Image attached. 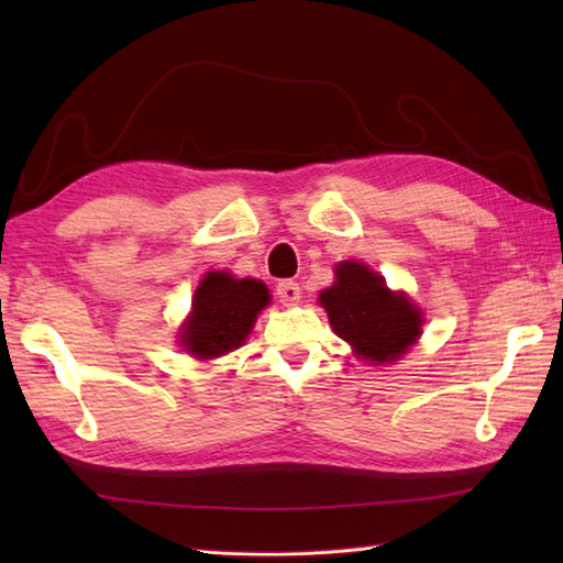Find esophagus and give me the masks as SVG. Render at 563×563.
Listing matches in <instances>:
<instances>
[{
	"mask_svg": "<svg viewBox=\"0 0 563 563\" xmlns=\"http://www.w3.org/2000/svg\"><path fill=\"white\" fill-rule=\"evenodd\" d=\"M275 295H278V300L285 307H295L297 302H300L302 290H300V285H297L295 280H280L278 285H275Z\"/></svg>",
	"mask_w": 563,
	"mask_h": 563,
	"instance_id": "34e87169",
	"label": "esophagus"
}]
</instances>
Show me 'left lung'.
<instances>
[{
  "instance_id": "8db88e82",
  "label": "left lung",
  "mask_w": 563,
  "mask_h": 563,
  "mask_svg": "<svg viewBox=\"0 0 563 563\" xmlns=\"http://www.w3.org/2000/svg\"><path fill=\"white\" fill-rule=\"evenodd\" d=\"M331 329L367 363H394L421 333V312L409 297L389 292L382 275L365 263L345 261L336 268V283L319 295Z\"/></svg>"
}]
</instances>
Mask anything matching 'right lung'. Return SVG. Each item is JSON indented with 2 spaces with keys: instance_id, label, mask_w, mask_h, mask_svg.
<instances>
[{
  "instance_id": "obj_1",
  "label": "right lung",
  "mask_w": 563,
  "mask_h": 563,
  "mask_svg": "<svg viewBox=\"0 0 563 563\" xmlns=\"http://www.w3.org/2000/svg\"><path fill=\"white\" fill-rule=\"evenodd\" d=\"M271 295L258 280H236L227 273H208L194 297L181 343L198 357H218L244 343L254 319Z\"/></svg>"
}]
</instances>
